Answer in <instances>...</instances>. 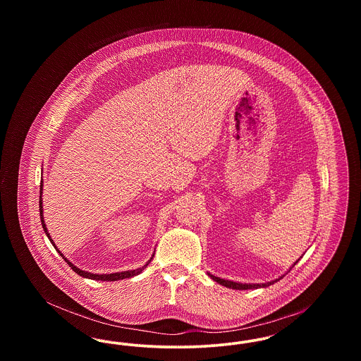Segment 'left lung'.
Here are the masks:
<instances>
[{
	"label": "left lung",
	"instance_id": "8db88e82",
	"mask_svg": "<svg viewBox=\"0 0 361 361\" xmlns=\"http://www.w3.org/2000/svg\"><path fill=\"white\" fill-rule=\"evenodd\" d=\"M298 261H299V259H298ZM298 261H296V262H298ZM296 262H293V265H292V267H295V264H296ZM291 268H290V271H291ZM290 271H287V274H288ZM287 274H286V275H287ZM286 275L280 276L279 279H275V280H272V281L258 283V284H250V283H238V281H231V280H226V279H222V277H218V276H214L211 275V274H208V276H209L214 281H216L218 284L224 286V287H227V288H233V290H257V288H267V287H269L271 284H275L276 281H279L280 279H283Z\"/></svg>",
	"mask_w": 361,
	"mask_h": 361
}]
</instances>
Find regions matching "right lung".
<instances>
[{
	"instance_id": "obj_1",
	"label": "right lung",
	"mask_w": 361,
	"mask_h": 361,
	"mask_svg": "<svg viewBox=\"0 0 361 361\" xmlns=\"http://www.w3.org/2000/svg\"><path fill=\"white\" fill-rule=\"evenodd\" d=\"M42 193H43V178H42V181H40V197H39V211H40V221H42V226H43V230H44V233L47 234V237H49V240L52 243V246L55 247V250L61 255V257L63 258L68 264H69V267H71V269L77 274V275L82 276V277H85V279H92V280H100V281H118V280H123V279H128V277H133V276L139 275V274H142V271L149 265V262L153 259L154 257V255L152 256V258L142 267V268H137V269H131V271H124V272H116V274H102V275H99V274H92V272H87V271H82V269H80L78 267H75L71 261H69L68 258L65 257L62 253H61V250L55 246V243H54V240H52L51 237H50V233H49V230H47V227H46V222H44V216H43V200H42Z\"/></svg>"
}]
</instances>
